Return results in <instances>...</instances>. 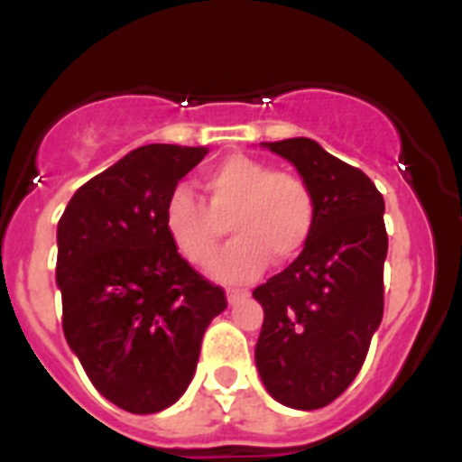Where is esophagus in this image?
Wrapping results in <instances>:
<instances>
[{
    "label": "esophagus",
    "mask_w": 462,
    "mask_h": 462,
    "mask_svg": "<svg viewBox=\"0 0 462 462\" xmlns=\"http://www.w3.org/2000/svg\"><path fill=\"white\" fill-rule=\"evenodd\" d=\"M247 296V291H238V289H226V298H228V303L234 305L236 300H240V298Z\"/></svg>",
    "instance_id": "34e87169"
}]
</instances>
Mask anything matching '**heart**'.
Masks as SVG:
<instances>
[{"mask_svg":"<svg viewBox=\"0 0 462 462\" xmlns=\"http://www.w3.org/2000/svg\"><path fill=\"white\" fill-rule=\"evenodd\" d=\"M203 191L206 203L187 187H175L166 199L164 226L178 254L201 268L222 247L228 224L236 240L212 266L219 280H252L268 259L289 263L312 238L317 201L300 175L236 154L203 173Z\"/></svg>","mask_w":462,"mask_h":462,"instance_id":"1","label":"heart"}]
</instances>
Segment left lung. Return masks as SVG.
<instances>
[{"label": "left lung", "mask_w": 462, "mask_h": 462, "mask_svg": "<svg viewBox=\"0 0 462 462\" xmlns=\"http://www.w3.org/2000/svg\"><path fill=\"white\" fill-rule=\"evenodd\" d=\"M266 145L312 187L317 224L298 259L252 291L263 308L256 368L277 402L319 410L354 382L382 321L383 199L361 169L317 141Z\"/></svg>", "instance_id": "8db88e82"}]
</instances>
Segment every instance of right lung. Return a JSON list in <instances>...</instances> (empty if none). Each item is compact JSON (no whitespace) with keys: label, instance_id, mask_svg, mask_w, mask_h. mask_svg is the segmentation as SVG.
<instances>
[{"label":"right lung","instance_id":"obj_1","mask_svg":"<svg viewBox=\"0 0 462 462\" xmlns=\"http://www.w3.org/2000/svg\"><path fill=\"white\" fill-rule=\"evenodd\" d=\"M206 148L152 143L94 175L57 224L62 328L94 389L154 414L194 377L201 340L226 308L222 287L178 254L164 208Z\"/></svg>","mask_w":462,"mask_h":462}]
</instances>
